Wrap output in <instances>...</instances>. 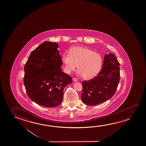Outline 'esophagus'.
Returning <instances> with one entry per match:
<instances>
[{"mask_svg":"<svg viewBox=\"0 0 146 146\" xmlns=\"http://www.w3.org/2000/svg\"><path fill=\"white\" fill-rule=\"evenodd\" d=\"M72 79H73V81L74 82H76L78 80V79H77L76 78H75V77H73Z\"/></svg>","mask_w":146,"mask_h":146,"instance_id":"obj_1","label":"esophagus"}]
</instances>
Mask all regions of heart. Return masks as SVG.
I'll return each instance as SVG.
<instances>
[{
  "label": "heart",
  "mask_w": 146,
  "mask_h": 146,
  "mask_svg": "<svg viewBox=\"0 0 146 146\" xmlns=\"http://www.w3.org/2000/svg\"><path fill=\"white\" fill-rule=\"evenodd\" d=\"M64 70L68 74L76 69L78 65V73L84 78H91L100 72L103 62L100 53L88 48L75 47L69 54H64L62 58Z\"/></svg>",
  "instance_id": "1"
}]
</instances>
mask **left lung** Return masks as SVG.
I'll return each mask as SVG.
<instances>
[{"mask_svg": "<svg viewBox=\"0 0 146 146\" xmlns=\"http://www.w3.org/2000/svg\"><path fill=\"white\" fill-rule=\"evenodd\" d=\"M119 63L112 53L104 56L102 69L93 78L82 82L81 99L84 104L96 105L114 95L120 78Z\"/></svg>", "mask_w": 146, "mask_h": 146, "instance_id": "8db88e82", "label": "left lung"}]
</instances>
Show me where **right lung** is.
<instances>
[{"instance_id":"right-lung-1","label":"right lung","mask_w":146,"mask_h":146,"mask_svg":"<svg viewBox=\"0 0 146 146\" xmlns=\"http://www.w3.org/2000/svg\"><path fill=\"white\" fill-rule=\"evenodd\" d=\"M56 42L45 41L31 52L24 66V84L29 98L38 105L54 108L62 102L64 90L72 77L62 72Z\"/></svg>"}]
</instances>
